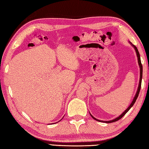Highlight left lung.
Wrapping results in <instances>:
<instances>
[{"instance_id": "8db88e82", "label": "left lung", "mask_w": 149, "mask_h": 149, "mask_svg": "<svg viewBox=\"0 0 149 149\" xmlns=\"http://www.w3.org/2000/svg\"><path fill=\"white\" fill-rule=\"evenodd\" d=\"M129 42V44H130V45H131L133 47H134V49H135V51H136V55H137V57H138V64H139V69H140V70H139V72H140V77H139V85H138V87L137 91H136V95H135V96H134V98H133L132 102L130 103V105L129 106V107L126 109V110L124 111H123V113L122 114H121V115H120L119 116L117 117V118H114V119H113V120H109V121H102V120H98V119H96V118L94 117V116H93V115L90 113V115H91V117L93 118V119H95V120H96V121H100V122H104V123H109L114 122V121H118V120H119L120 119H121V118H122V117L124 116V115H125V114L127 113V112H128V111L130 110V109L131 108L133 105H134V103H135V102H136V99L138 98V95H139V91H140L141 85V80H142V74H143V66H142V65H141V62L140 55H139V51H138V49H137V47H136L134 45H133V44H132L130 42Z\"/></svg>"}]
</instances>
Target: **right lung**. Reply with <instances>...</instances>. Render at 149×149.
I'll return each mask as SVG.
<instances>
[{
	"mask_svg": "<svg viewBox=\"0 0 149 149\" xmlns=\"http://www.w3.org/2000/svg\"><path fill=\"white\" fill-rule=\"evenodd\" d=\"M52 124H53V123H52Z\"/></svg>",
	"mask_w": 149,
	"mask_h": 149,
	"instance_id": "right-lung-1",
	"label": "right lung"
}]
</instances>
